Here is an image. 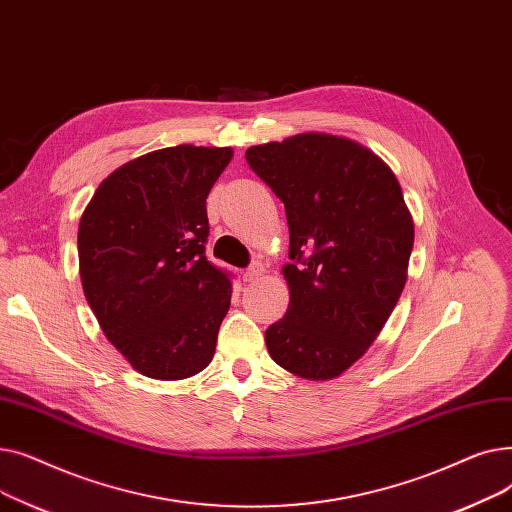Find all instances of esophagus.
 I'll return each mask as SVG.
<instances>
[{"instance_id":"obj_1","label":"esophagus","mask_w":512,"mask_h":512,"mask_svg":"<svg viewBox=\"0 0 512 512\" xmlns=\"http://www.w3.org/2000/svg\"><path fill=\"white\" fill-rule=\"evenodd\" d=\"M265 274V267L261 263H253L249 270H245V274H242V278H245V282H255L259 280L261 276Z\"/></svg>"}]
</instances>
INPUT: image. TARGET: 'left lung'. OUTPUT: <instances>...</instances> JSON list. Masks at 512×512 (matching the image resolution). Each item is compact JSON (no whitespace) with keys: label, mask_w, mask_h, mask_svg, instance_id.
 Here are the masks:
<instances>
[{"label":"left lung","mask_w":512,"mask_h":512,"mask_svg":"<svg viewBox=\"0 0 512 512\" xmlns=\"http://www.w3.org/2000/svg\"><path fill=\"white\" fill-rule=\"evenodd\" d=\"M286 207L290 301L265 330L270 357L309 382L355 365L380 336L409 276L413 215L386 161L330 132L249 147Z\"/></svg>","instance_id":"8db88e82"}]
</instances>
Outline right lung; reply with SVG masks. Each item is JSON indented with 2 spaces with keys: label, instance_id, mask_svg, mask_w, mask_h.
Returning <instances> with one entry per match:
<instances>
[{
  "label": "right lung",
  "instance_id": "obj_1",
  "mask_svg": "<svg viewBox=\"0 0 512 512\" xmlns=\"http://www.w3.org/2000/svg\"><path fill=\"white\" fill-rule=\"evenodd\" d=\"M230 147L176 145L126 161L78 224V272L99 326L147 378L176 382L215 353L232 286L205 257L207 195Z\"/></svg>",
  "mask_w": 512,
  "mask_h": 512
}]
</instances>
